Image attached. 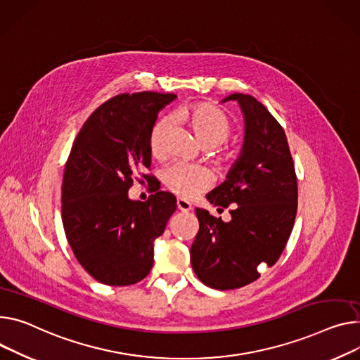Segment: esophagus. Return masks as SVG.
Wrapping results in <instances>:
<instances>
[{"label": "esophagus", "instance_id": "1", "mask_svg": "<svg viewBox=\"0 0 360 360\" xmlns=\"http://www.w3.org/2000/svg\"><path fill=\"white\" fill-rule=\"evenodd\" d=\"M177 209H179L180 212L187 213V212H190V210L193 209V206H191L190 202H187V200H184V199H177Z\"/></svg>", "mask_w": 360, "mask_h": 360}]
</instances>
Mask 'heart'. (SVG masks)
I'll return each instance as SVG.
<instances>
[{
	"instance_id": "heart-1",
	"label": "heart",
	"mask_w": 360,
	"mask_h": 360,
	"mask_svg": "<svg viewBox=\"0 0 360 360\" xmlns=\"http://www.w3.org/2000/svg\"><path fill=\"white\" fill-rule=\"evenodd\" d=\"M177 118L188 124L195 132L198 141L205 148H214L222 146L232 134V122L222 109L212 103H198L180 109ZM170 129V120L167 117L158 118L148 135V148L154 158L160 160L165 155V140ZM231 161L229 153H216V162L226 164ZM161 180L174 195L191 199L210 186V176L206 170L188 165L184 162H174L164 169Z\"/></svg>"
}]
</instances>
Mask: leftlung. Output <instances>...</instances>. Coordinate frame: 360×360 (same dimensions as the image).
<instances>
[{
	"label": "left lung",
	"mask_w": 360,
	"mask_h": 360,
	"mask_svg": "<svg viewBox=\"0 0 360 360\" xmlns=\"http://www.w3.org/2000/svg\"><path fill=\"white\" fill-rule=\"evenodd\" d=\"M245 118L240 155L226 180L207 200L229 209L224 222L196 209L199 232L190 250L198 278L214 290H233L259 278L262 265L281 257L297 214L298 186L285 132L269 110L251 95L232 94Z\"/></svg>",
	"instance_id": "left-lung-1"
}]
</instances>
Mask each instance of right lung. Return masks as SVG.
Masks as SVG:
<instances>
[{
  "label": "right lung",
  "mask_w": 360,
  "mask_h": 360,
  "mask_svg": "<svg viewBox=\"0 0 360 360\" xmlns=\"http://www.w3.org/2000/svg\"><path fill=\"white\" fill-rule=\"evenodd\" d=\"M174 94H121L103 102L80 128L66 161L62 220L68 242L85 271L102 284L132 285L154 262V240L176 212L169 191L131 200L134 180L151 179L148 135Z\"/></svg>",
  "instance_id": "right-lung-1"
}]
</instances>
